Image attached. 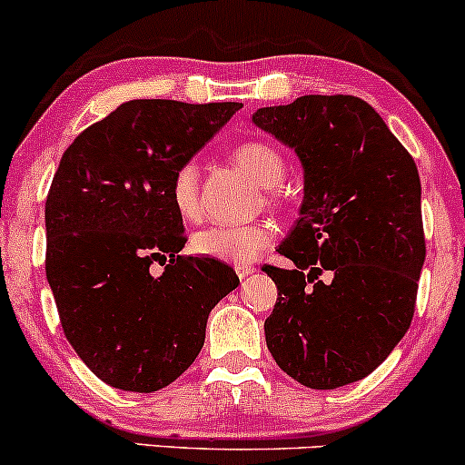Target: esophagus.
<instances>
[{
  "instance_id": "34e87169",
  "label": "esophagus",
  "mask_w": 465,
  "mask_h": 465,
  "mask_svg": "<svg viewBox=\"0 0 465 465\" xmlns=\"http://www.w3.org/2000/svg\"><path fill=\"white\" fill-rule=\"evenodd\" d=\"M254 270H257V268H254V265H237V268H234V272H237L239 279L243 281V279H246V276L252 274Z\"/></svg>"
}]
</instances>
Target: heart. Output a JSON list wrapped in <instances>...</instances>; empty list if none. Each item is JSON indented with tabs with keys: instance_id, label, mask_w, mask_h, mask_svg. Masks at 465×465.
<instances>
[{
	"instance_id": "b5f03b06",
	"label": "heart",
	"mask_w": 465,
	"mask_h": 465,
	"mask_svg": "<svg viewBox=\"0 0 465 465\" xmlns=\"http://www.w3.org/2000/svg\"><path fill=\"white\" fill-rule=\"evenodd\" d=\"M232 160L242 166L259 186L272 189L285 180L288 164L279 149L261 140H246L231 151ZM169 197L175 213L186 222L200 217V166L197 163L180 164L169 184ZM270 202L276 193L270 191ZM274 242L270 223H248V226H206L191 237V250L200 257L228 265H250Z\"/></svg>"
}]
</instances>
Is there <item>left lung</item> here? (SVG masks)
I'll return each mask as SVG.
<instances>
[{
	"instance_id": "1",
	"label": "left lung",
	"mask_w": 465,
	"mask_h": 465,
	"mask_svg": "<svg viewBox=\"0 0 465 465\" xmlns=\"http://www.w3.org/2000/svg\"><path fill=\"white\" fill-rule=\"evenodd\" d=\"M252 120L305 171L301 217L279 246L294 268H263L279 290L265 342L302 387H345L375 371L413 321L426 259L415 160L358 96H301Z\"/></svg>"
}]
</instances>
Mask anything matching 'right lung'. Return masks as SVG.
<instances>
[{
  "instance_id": "add662e5",
  "label": "right lung",
  "mask_w": 465,
  "mask_h": 465,
  "mask_svg": "<svg viewBox=\"0 0 465 465\" xmlns=\"http://www.w3.org/2000/svg\"><path fill=\"white\" fill-rule=\"evenodd\" d=\"M242 107L129 101L61 158L45 200V276L65 338L109 387H169L204 347L213 307L239 285L226 263L180 254L169 184Z\"/></svg>"
}]
</instances>
